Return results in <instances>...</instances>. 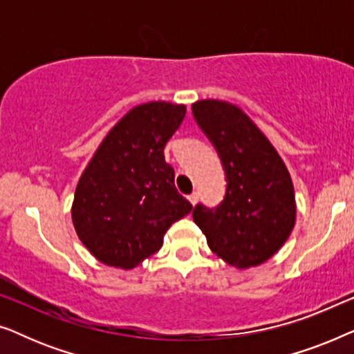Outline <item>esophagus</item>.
<instances>
[{
    "label": "esophagus",
    "instance_id": "34e87169",
    "mask_svg": "<svg viewBox=\"0 0 354 354\" xmlns=\"http://www.w3.org/2000/svg\"><path fill=\"white\" fill-rule=\"evenodd\" d=\"M188 201H190V203H192V205H193V206H195V205H196V203H198V193H196V192H193V193H192V195H188Z\"/></svg>",
    "mask_w": 354,
    "mask_h": 354
}]
</instances>
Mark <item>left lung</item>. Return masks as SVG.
I'll return each mask as SVG.
<instances>
[{
  "label": "left lung",
  "instance_id": "1",
  "mask_svg": "<svg viewBox=\"0 0 354 354\" xmlns=\"http://www.w3.org/2000/svg\"><path fill=\"white\" fill-rule=\"evenodd\" d=\"M193 115L222 159L224 201L216 209L198 205L193 221L227 264L250 269L282 248L297 221L293 182L277 149L236 104L200 100Z\"/></svg>",
  "mask_w": 354,
  "mask_h": 354
}]
</instances>
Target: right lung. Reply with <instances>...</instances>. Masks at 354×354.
I'll list each match as a JSON object with an SVG mask.
<instances>
[{
  "label": "right lung",
  "mask_w": 354,
  "mask_h": 354,
  "mask_svg": "<svg viewBox=\"0 0 354 354\" xmlns=\"http://www.w3.org/2000/svg\"><path fill=\"white\" fill-rule=\"evenodd\" d=\"M185 113V104L169 101L137 104L109 130L82 172L72 224L100 263L133 269L156 253L169 227L193 209L164 159Z\"/></svg>",
  "instance_id": "right-lung-1"
}]
</instances>
